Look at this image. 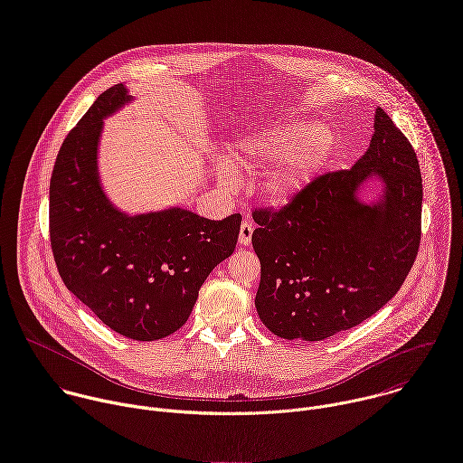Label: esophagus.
I'll use <instances>...</instances> for the list:
<instances>
[{"label": "esophagus", "mask_w": 463, "mask_h": 463, "mask_svg": "<svg viewBox=\"0 0 463 463\" xmlns=\"http://www.w3.org/2000/svg\"><path fill=\"white\" fill-rule=\"evenodd\" d=\"M252 231H254V225L250 222H243L241 227H240V238L238 241L243 245V247H249L250 245V240H252Z\"/></svg>", "instance_id": "esophagus-1"}]
</instances>
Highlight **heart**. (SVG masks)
Wrapping results in <instances>:
<instances>
[{
    "instance_id": "1",
    "label": "heart",
    "mask_w": 463,
    "mask_h": 463,
    "mask_svg": "<svg viewBox=\"0 0 463 463\" xmlns=\"http://www.w3.org/2000/svg\"><path fill=\"white\" fill-rule=\"evenodd\" d=\"M333 150L327 128L301 118L283 119L250 132L232 148V160L218 162L220 184L232 191L240 171L274 165L261 180V193L272 203H287L324 167Z\"/></svg>"
}]
</instances>
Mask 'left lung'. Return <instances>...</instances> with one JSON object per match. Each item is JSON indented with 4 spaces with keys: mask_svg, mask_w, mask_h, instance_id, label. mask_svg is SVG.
Instances as JSON below:
<instances>
[{
    "mask_svg": "<svg viewBox=\"0 0 463 463\" xmlns=\"http://www.w3.org/2000/svg\"><path fill=\"white\" fill-rule=\"evenodd\" d=\"M371 177L384 194L364 204L357 191ZM421 198L416 152L378 107L371 145L351 169L315 178L278 211L252 213L263 326L285 340L320 342L380 311L416 260Z\"/></svg>",
    "mask_w": 463,
    "mask_h": 463,
    "instance_id": "1",
    "label": "left lung"
}]
</instances>
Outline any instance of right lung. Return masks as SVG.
<instances>
[{
	"label": "right lung",
	"instance_id": "right-lung-1",
	"mask_svg": "<svg viewBox=\"0 0 463 463\" xmlns=\"http://www.w3.org/2000/svg\"><path fill=\"white\" fill-rule=\"evenodd\" d=\"M132 98L107 89L67 134L51 176L52 254L67 288L112 331L154 342L191 317L211 270L236 247L241 216L222 222L173 207L128 216L98 175L103 119Z\"/></svg>",
	"mask_w": 463,
	"mask_h": 463
}]
</instances>
